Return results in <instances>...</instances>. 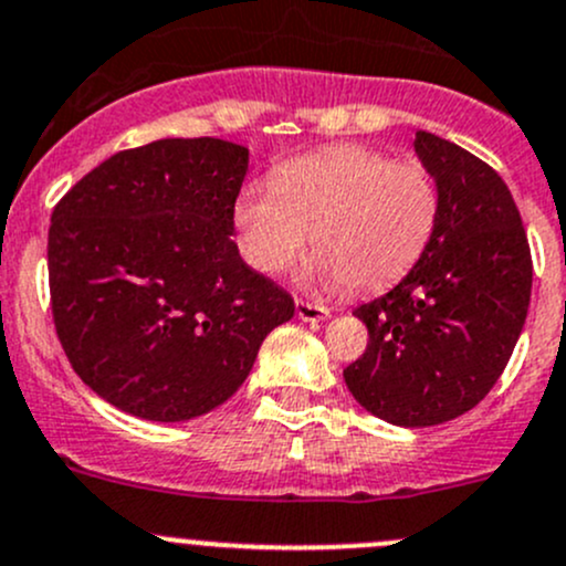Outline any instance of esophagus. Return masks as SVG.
<instances>
[{
  "mask_svg": "<svg viewBox=\"0 0 566 566\" xmlns=\"http://www.w3.org/2000/svg\"><path fill=\"white\" fill-rule=\"evenodd\" d=\"M296 316L302 322H324L329 316V307L318 305V302H307V300H296Z\"/></svg>",
  "mask_w": 566,
  "mask_h": 566,
  "instance_id": "1",
  "label": "esophagus"
}]
</instances>
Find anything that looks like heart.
<instances>
[{"label":"heart","mask_w":566,"mask_h":566,"mask_svg":"<svg viewBox=\"0 0 566 566\" xmlns=\"http://www.w3.org/2000/svg\"><path fill=\"white\" fill-rule=\"evenodd\" d=\"M439 223V188L419 160L346 144L277 168L272 182H250L234 203L242 255L281 275L307 242L316 272L354 291H376L403 277Z\"/></svg>","instance_id":"obj_1"}]
</instances>
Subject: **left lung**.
I'll use <instances>...</instances> for the list:
<instances>
[{
  "mask_svg": "<svg viewBox=\"0 0 566 566\" xmlns=\"http://www.w3.org/2000/svg\"><path fill=\"white\" fill-rule=\"evenodd\" d=\"M413 149L439 188V223L409 275L354 311L370 340L343 378L378 419L428 428L474 409L504 373L526 324L532 250L485 160L424 130Z\"/></svg>",
  "mask_w": 566,
  "mask_h": 566,
  "instance_id": "8db88e82",
  "label": "left lung"
}]
</instances>
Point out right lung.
<instances>
[{"label":"right lung","mask_w":566,"mask_h":566,"mask_svg":"<svg viewBox=\"0 0 566 566\" xmlns=\"http://www.w3.org/2000/svg\"><path fill=\"white\" fill-rule=\"evenodd\" d=\"M248 157L220 138H160L111 155L54 207L56 337L116 409L153 422L218 409L294 316L289 291L231 240Z\"/></svg>","instance_id":"right-lung-1"}]
</instances>
